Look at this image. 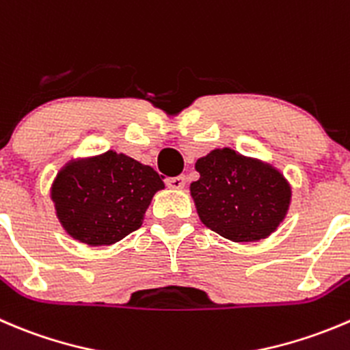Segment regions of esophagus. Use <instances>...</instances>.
<instances>
[{"label": "esophagus", "mask_w": 350, "mask_h": 350, "mask_svg": "<svg viewBox=\"0 0 350 350\" xmlns=\"http://www.w3.org/2000/svg\"><path fill=\"white\" fill-rule=\"evenodd\" d=\"M165 185H167V188L171 189H183L186 185V179L185 176H174V178L165 179Z\"/></svg>", "instance_id": "obj_1"}]
</instances>
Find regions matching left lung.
Instances as JSON below:
<instances>
[{
  "instance_id": "1",
  "label": "left lung",
  "mask_w": 350,
  "mask_h": 350,
  "mask_svg": "<svg viewBox=\"0 0 350 350\" xmlns=\"http://www.w3.org/2000/svg\"><path fill=\"white\" fill-rule=\"evenodd\" d=\"M195 169L200 179L189 193L200 220L226 239H265L286 219L293 189L273 165L232 148H215L198 159Z\"/></svg>"
}]
</instances>
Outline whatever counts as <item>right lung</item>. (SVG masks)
<instances>
[{"label":"right lung","instance_id":"right-lung-1","mask_svg":"<svg viewBox=\"0 0 350 350\" xmlns=\"http://www.w3.org/2000/svg\"><path fill=\"white\" fill-rule=\"evenodd\" d=\"M162 176L150 165L107 150L64 165L51 186L63 229L89 246H109L144 224Z\"/></svg>","mask_w":350,"mask_h":350}]
</instances>
